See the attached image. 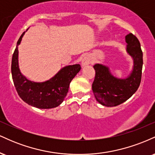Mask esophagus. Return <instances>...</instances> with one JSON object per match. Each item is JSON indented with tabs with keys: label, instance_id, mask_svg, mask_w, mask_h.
<instances>
[{
	"label": "esophagus",
	"instance_id": "34e87169",
	"mask_svg": "<svg viewBox=\"0 0 155 155\" xmlns=\"http://www.w3.org/2000/svg\"><path fill=\"white\" fill-rule=\"evenodd\" d=\"M90 63H91V59H90V58L89 56L84 57V58H83L82 62H81V65H82V66L89 65V64Z\"/></svg>",
	"mask_w": 155,
	"mask_h": 155
}]
</instances>
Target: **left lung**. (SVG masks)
<instances>
[{
  "label": "left lung",
  "instance_id": "1",
  "mask_svg": "<svg viewBox=\"0 0 155 155\" xmlns=\"http://www.w3.org/2000/svg\"><path fill=\"white\" fill-rule=\"evenodd\" d=\"M127 52L133 60V70L124 79H119L111 74L109 68L95 64L93 68L95 76L92 83V91L96 100L107 107L118 106L125 102L139 87L143 66V52L138 39L132 33L125 36Z\"/></svg>",
  "mask_w": 155,
  "mask_h": 155
}]
</instances>
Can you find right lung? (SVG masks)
I'll return each instance as SVG.
<instances>
[{
  "label": "right lung",
  "instance_id": "obj_1",
  "mask_svg": "<svg viewBox=\"0 0 155 155\" xmlns=\"http://www.w3.org/2000/svg\"><path fill=\"white\" fill-rule=\"evenodd\" d=\"M25 33L17 41L12 60V79L17 93L23 101L33 107L41 109L57 107L63 103L71 81L81 70V66L79 64L67 65L44 82H34L26 79L20 72L18 63V46Z\"/></svg>",
  "mask_w": 155,
  "mask_h": 155
}]
</instances>
